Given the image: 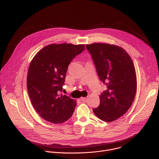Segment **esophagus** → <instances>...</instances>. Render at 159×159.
Listing matches in <instances>:
<instances>
[{"label":"esophagus","mask_w":159,"mask_h":159,"mask_svg":"<svg viewBox=\"0 0 159 159\" xmlns=\"http://www.w3.org/2000/svg\"><path fill=\"white\" fill-rule=\"evenodd\" d=\"M87 99V98H81V100L82 101H85Z\"/></svg>","instance_id":"esophagus-1"}]
</instances>
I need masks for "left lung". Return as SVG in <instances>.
<instances>
[{
    "label": "left lung",
    "mask_w": 159,
    "mask_h": 159,
    "mask_svg": "<svg viewBox=\"0 0 159 159\" xmlns=\"http://www.w3.org/2000/svg\"><path fill=\"white\" fill-rule=\"evenodd\" d=\"M86 48L91 54L100 80L107 86L99 96V106L93 109V112L100 120L112 122L127 112L137 93V75L133 60L117 45L94 43L87 44Z\"/></svg>",
    "instance_id": "left-lung-1"
}]
</instances>
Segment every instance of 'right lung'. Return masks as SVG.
<instances>
[{
  "label": "right lung",
  "mask_w": 159,
  "mask_h": 159,
  "mask_svg": "<svg viewBox=\"0 0 159 159\" xmlns=\"http://www.w3.org/2000/svg\"><path fill=\"white\" fill-rule=\"evenodd\" d=\"M85 44H51L40 50L31 60L27 75V89L31 104L38 115L58 124L69 120L77 102L62 91L68 66Z\"/></svg>",
  "instance_id": "obj_1"
}]
</instances>
